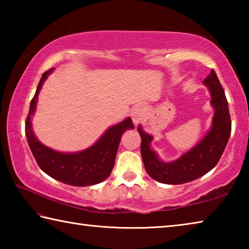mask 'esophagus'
I'll use <instances>...</instances> for the list:
<instances>
[{
    "mask_svg": "<svg viewBox=\"0 0 249 249\" xmlns=\"http://www.w3.org/2000/svg\"><path fill=\"white\" fill-rule=\"evenodd\" d=\"M132 117H133V122H134L135 125L140 124L142 120V108L141 107H135L134 111H133Z\"/></svg>",
    "mask_w": 249,
    "mask_h": 249,
    "instance_id": "1",
    "label": "esophagus"
}]
</instances>
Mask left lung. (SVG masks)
<instances>
[{
	"instance_id": "left-lung-1",
	"label": "left lung",
	"mask_w": 249,
	"mask_h": 249,
	"mask_svg": "<svg viewBox=\"0 0 249 249\" xmlns=\"http://www.w3.org/2000/svg\"><path fill=\"white\" fill-rule=\"evenodd\" d=\"M204 84L209 87L212 95L211 103L215 108L212 128L195 148L188 151L178 160L162 162L150 148L153 137L138 127L142 137L141 153L145 169L151 178L158 182L167 184L190 182L213 169L223 155L231 130L229 103L220 80L213 69L205 78Z\"/></svg>"
}]
</instances>
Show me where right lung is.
Wrapping results in <instances>:
<instances>
[{
  "instance_id": "obj_1",
  "label": "right lung",
  "mask_w": 249,
  "mask_h": 249,
  "mask_svg": "<svg viewBox=\"0 0 249 249\" xmlns=\"http://www.w3.org/2000/svg\"><path fill=\"white\" fill-rule=\"evenodd\" d=\"M52 70L46 71L41 75L25 122V134L34 158L41 170L66 184L87 187L102 182L111 175L122 135L125 130L134 128L133 122L126 119L122 123L112 126L93 146L80 153H58L40 144L33 133L31 117L35 112L43 83Z\"/></svg>"
}]
</instances>
